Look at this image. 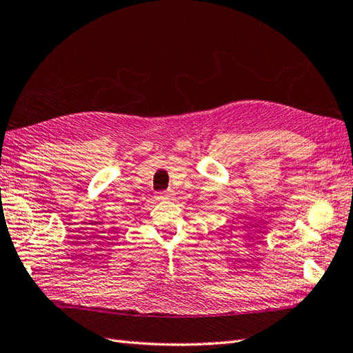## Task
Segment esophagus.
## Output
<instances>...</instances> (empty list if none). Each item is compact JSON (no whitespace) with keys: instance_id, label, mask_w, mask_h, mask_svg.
I'll list each match as a JSON object with an SVG mask.
<instances>
[{"instance_id":"1","label":"esophagus","mask_w":353,"mask_h":353,"mask_svg":"<svg viewBox=\"0 0 353 353\" xmlns=\"http://www.w3.org/2000/svg\"><path fill=\"white\" fill-rule=\"evenodd\" d=\"M170 199H171V194H170V192H158V195H157V200H158V201L170 200Z\"/></svg>"}]
</instances>
